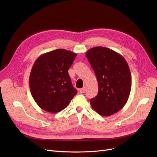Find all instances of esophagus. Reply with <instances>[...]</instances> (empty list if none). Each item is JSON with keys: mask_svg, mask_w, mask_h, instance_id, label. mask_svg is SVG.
<instances>
[{"mask_svg": "<svg viewBox=\"0 0 157 157\" xmlns=\"http://www.w3.org/2000/svg\"><path fill=\"white\" fill-rule=\"evenodd\" d=\"M85 91H86V87H85V86H84L82 88H81V89L80 90V92L81 93V94L84 93Z\"/></svg>", "mask_w": 157, "mask_h": 157, "instance_id": "34e87169", "label": "esophagus"}]
</instances>
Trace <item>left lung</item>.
<instances>
[{
	"label": "left lung",
	"mask_w": 157,
	"mask_h": 157,
	"mask_svg": "<svg viewBox=\"0 0 157 157\" xmlns=\"http://www.w3.org/2000/svg\"><path fill=\"white\" fill-rule=\"evenodd\" d=\"M86 56L98 82V94L90 99L91 106L101 116L113 115L125 105L131 91L126 61L115 51L101 46L90 49Z\"/></svg>",
	"instance_id": "left-lung-1"
}]
</instances>
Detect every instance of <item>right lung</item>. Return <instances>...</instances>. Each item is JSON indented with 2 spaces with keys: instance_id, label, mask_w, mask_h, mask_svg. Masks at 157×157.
I'll return each mask as SVG.
<instances>
[{
  "instance_id": "obj_1",
  "label": "right lung",
  "mask_w": 157,
  "mask_h": 157,
  "mask_svg": "<svg viewBox=\"0 0 157 157\" xmlns=\"http://www.w3.org/2000/svg\"><path fill=\"white\" fill-rule=\"evenodd\" d=\"M77 54L57 49L40 56L33 65L29 87L42 109L51 113L63 110L77 93L68 73Z\"/></svg>"
}]
</instances>
